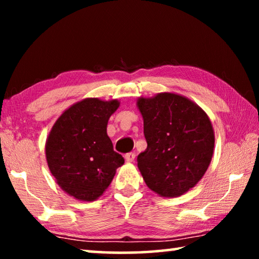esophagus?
<instances>
[{
	"instance_id": "obj_1",
	"label": "esophagus",
	"mask_w": 259,
	"mask_h": 259,
	"mask_svg": "<svg viewBox=\"0 0 259 259\" xmlns=\"http://www.w3.org/2000/svg\"><path fill=\"white\" fill-rule=\"evenodd\" d=\"M124 159H125V161H126V162H128V163H131V162H134V161H135V159H136V154H135V153H128V154H125Z\"/></svg>"
}]
</instances>
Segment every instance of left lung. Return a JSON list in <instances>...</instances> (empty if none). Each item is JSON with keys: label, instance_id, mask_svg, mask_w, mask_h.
<instances>
[{"label": "left lung", "instance_id": "obj_1", "mask_svg": "<svg viewBox=\"0 0 259 259\" xmlns=\"http://www.w3.org/2000/svg\"><path fill=\"white\" fill-rule=\"evenodd\" d=\"M147 148L137 157L147 187L177 198L198 184L211 162L214 131L202 108L185 96L160 93L137 99Z\"/></svg>", "mask_w": 259, "mask_h": 259}]
</instances>
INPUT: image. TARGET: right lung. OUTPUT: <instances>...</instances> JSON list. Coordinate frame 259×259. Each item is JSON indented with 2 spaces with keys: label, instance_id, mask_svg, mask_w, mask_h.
I'll use <instances>...</instances> for the list:
<instances>
[{
  "label": "right lung",
  "instance_id": "add662e5",
  "mask_svg": "<svg viewBox=\"0 0 259 259\" xmlns=\"http://www.w3.org/2000/svg\"><path fill=\"white\" fill-rule=\"evenodd\" d=\"M117 99L84 98L60 114L46 142V159L56 183L78 201L97 200L124 159L114 152L107 123Z\"/></svg>",
  "mask_w": 259,
  "mask_h": 259
}]
</instances>
